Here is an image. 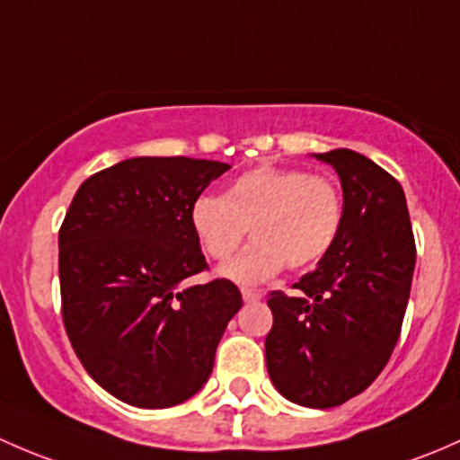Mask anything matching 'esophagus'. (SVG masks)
I'll use <instances>...</instances> for the list:
<instances>
[{"label": "esophagus", "mask_w": 460, "mask_h": 460, "mask_svg": "<svg viewBox=\"0 0 460 460\" xmlns=\"http://www.w3.org/2000/svg\"><path fill=\"white\" fill-rule=\"evenodd\" d=\"M241 295H243L245 303H254L259 299H263V292L261 290H254V288H241Z\"/></svg>", "instance_id": "esophagus-1"}]
</instances>
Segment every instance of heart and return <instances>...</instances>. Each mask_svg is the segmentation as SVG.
<instances>
[{"label":"heart","mask_w":460,"mask_h":460,"mask_svg":"<svg viewBox=\"0 0 460 460\" xmlns=\"http://www.w3.org/2000/svg\"><path fill=\"white\" fill-rule=\"evenodd\" d=\"M343 212V192L332 177L261 165L239 174L224 197H197L190 226L212 261H228L250 228L254 243L221 272L239 283H259L286 263L301 270L321 261L339 236Z\"/></svg>","instance_id":"obj_1"}]
</instances>
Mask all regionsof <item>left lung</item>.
<instances>
[{
    "mask_svg": "<svg viewBox=\"0 0 460 460\" xmlns=\"http://www.w3.org/2000/svg\"><path fill=\"white\" fill-rule=\"evenodd\" d=\"M343 186V224L319 268L268 295L274 323L265 363L292 403L341 405L370 387L401 336L416 243L401 183L372 159L339 148L316 155Z\"/></svg>",
    "mask_w": 460,
    "mask_h": 460,
    "instance_id": "left-lung-1",
    "label": "left lung"
}]
</instances>
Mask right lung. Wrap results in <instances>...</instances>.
<instances>
[{
  "mask_svg": "<svg viewBox=\"0 0 460 460\" xmlns=\"http://www.w3.org/2000/svg\"><path fill=\"white\" fill-rule=\"evenodd\" d=\"M226 170L208 159H126L88 177L66 212V334L90 376L128 405L161 410L197 394L243 303L228 279L179 290L208 270L190 208Z\"/></svg>",
  "mask_w": 460,
  "mask_h": 460,
  "instance_id": "right-lung-1",
  "label": "right lung"
}]
</instances>
